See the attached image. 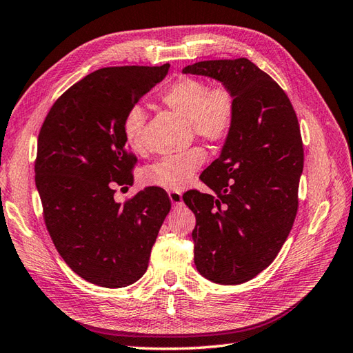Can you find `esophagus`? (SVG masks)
Wrapping results in <instances>:
<instances>
[{
	"instance_id": "obj_1",
	"label": "esophagus",
	"mask_w": 353,
	"mask_h": 353,
	"mask_svg": "<svg viewBox=\"0 0 353 353\" xmlns=\"http://www.w3.org/2000/svg\"><path fill=\"white\" fill-rule=\"evenodd\" d=\"M168 196H170V201L173 203L174 205H180L183 203V198H182V194H180V192L171 191V192H168Z\"/></svg>"
}]
</instances>
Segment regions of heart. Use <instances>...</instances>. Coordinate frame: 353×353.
I'll list each match as a JSON object with an SVG mask.
<instances>
[{
  "mask_svg": "<svg viewBox=\"0 0 353 353\" xmlns=\"http://www.w3.org/2000/svg\"><path fill=\"white\" fill-rule=\"evenodd\" d=\"M159 101L170 110L183 116L192 132L210 143L225 141L237 119V99L232 89L223 83L209 85L203 79L177 77L159 92ZM144 112L139 105L126 112L122 122L125 141L132 150L143 148ZM205 161V150L192 148L179 155L161 159L146 168L144 182L170 191H180L191 182Z\"/></svg>",
  "mask_w": 353,
  "mask_h": 353,
  "instance_id": "obj_1",
  "label": "heart"
}]
</instances>
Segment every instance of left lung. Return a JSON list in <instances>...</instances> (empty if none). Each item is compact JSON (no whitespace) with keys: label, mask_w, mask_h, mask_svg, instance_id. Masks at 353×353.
Wrapping results in <instances>:
<instances>
[{"label":"left lung","mask_w":353,"mask_h":353,"mask_svg":"<svg viewBox=\"0 0 353 353\" xmlns=\"http://www.w3.org/2000/svg\"><path fill=\"white\" fill-rule=\"evenodd\" d=\"M183 73L232 89L237 119L221 157L200 179L213 194L188 191L196 218L194 263L219 285H240L265 270L282 249L298 210L304 149L285 90L246 58L201 61Z\"/></svg>","instance_id":"left-lung-1"}]
</instances>
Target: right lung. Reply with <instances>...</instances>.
I'll list each match as a JSON object with an SVG mask.
<instances>
[{
    "mask_svg": "<svg viewBox=\"0 0 353 353\" xmlns=\"http://www.w3.org/2000/svg\"><path fill=\"white\" fill-rule=\"evenodd\" d=\"M168 68H99L68 88L41 125L34 170L44 223L67 265L94 285L137 282L171 209L158 186L114 201V188L132 185L137 164L123 117Z\"/></svg>",
    "mask_w": 353,
    "mask_h": 353,
    "instance_id": "add662e5",
    "label": "right lung"
}]
</instances>
